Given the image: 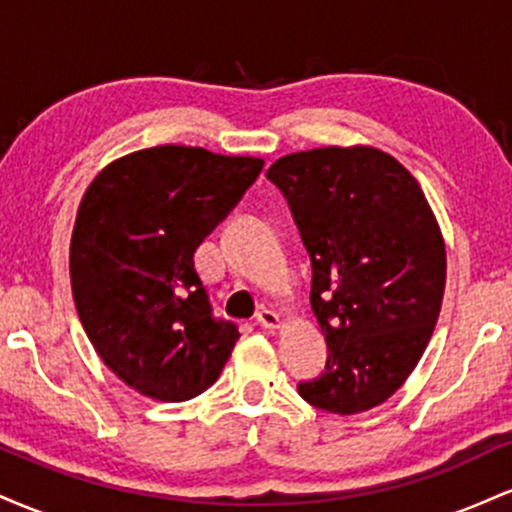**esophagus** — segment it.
<instances>
[{
    "label": "esophagus",
    "mask_w": 512,
    "mask_h": 512,
    "mask_svg": "<svg viewBox=\"0 0 512 512\" xmlns=\"http://www.w3.org/2000/svg\"><path fill=\"white\" fill-rule=\"evenodd\" d=\"M257 322H260L264 330H279V315L269 308H262L260 313H257Z\"/></svg>",
    "instance_id": "obj_1"
}]
</instances>
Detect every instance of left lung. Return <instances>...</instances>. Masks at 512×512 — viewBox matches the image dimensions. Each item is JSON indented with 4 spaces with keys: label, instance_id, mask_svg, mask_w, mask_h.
Masks as SVG:
<instances>
[{
    "label": "left lung",
    "instance_id": "1",
    "mask_svg": "<svg viewBox=\"0 0 512 512\" xmlns=\"http://www.w3.org/2000/svg\"><path fill=\"white\" fill-rule=\"evenodd\" d=\"M313 264L310 305L325 373L298 383L308 404L361 414L392 397L438 322L445 243L419 182L373 146H325L272 163Z\"/></svg>",
    "mask_w": 512,
    "mask_h": 512
}]
</instances>
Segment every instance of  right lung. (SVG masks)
Instances as JSON below:
<instances>
[{"label":"right lung","mask_w":512,"mask_h":512,"mask_svg":"<svg viewBox=\"0 0 512 512\" xmlns=\"http://www.w3.org/2000/svg\"><path fill=\"white\" fill-rule=\"evenodd\" d=\"M262 166L166 144L117 158L88 185L69 248L76 313L105 366L144 397L185 402L226 366L240 332L211 313L195 250Z\"/></svg>","instance_id":"add662e5"}]
</instances>
